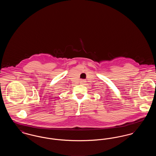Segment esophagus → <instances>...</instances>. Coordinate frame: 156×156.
Segmentation results:
<instances>
[{"mask_svg":"<svg viewBox=\"0 0 156 156\" xmlns=\"http://www.w3.org/2000/svg\"><path fill=\"white\" fill-rule=\"evenodd\" d=\"M85 83V80H80V83H81V85H83Z\"/></svg>","mask_w":156,"mask_h":156,"instance_id":"34e87169","label":"esophagus"}]
</instances>
